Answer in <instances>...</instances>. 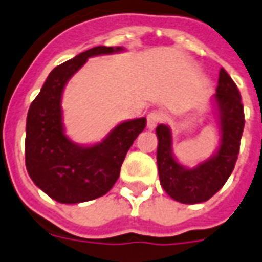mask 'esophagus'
Here are the masks:
<instances>
[{"label":"esophagus","mask_w":262,"mask_h":262,"mask_svg":"<svg viewBox=\"0 0 262 262\" xmlns=\"http://www.w3.org/2000/svg\"><path fill=\"white\" fill-rule=\"evenodd\" d=\"M163 120V113L160 111H153L147 115V128L154 129L157 127L160 121Z\"/></svg>","instance_id":"34e87169"}]
</instances>
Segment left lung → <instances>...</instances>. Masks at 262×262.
Here are the masks:
<instances>
[{
  "label": "left lung",
  "mask_w": 262,
  "mask_h": 262,
  "mask_svg": "<svg viewBox=\"0 0 262 262\" xmlns=\"http://www.w3.org/2000/svg\"><path fill=\"white\" fill-rule=\"evenodd\" d=\"M213 99L220 116L222 145L212 159L195 168H184L172 156V135L168 125L160 124L156 128L160 182L168 195L182 204H200L212 198L226 184L238 160L245 113L238 87L224 68L219 74Z\"/></svg>",
  "instance_id": "1"
}]
</instances>
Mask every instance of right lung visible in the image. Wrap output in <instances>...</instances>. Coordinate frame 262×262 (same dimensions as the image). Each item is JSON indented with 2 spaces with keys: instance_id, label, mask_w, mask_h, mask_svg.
I'll use <instances>...</instances> for the list:
<instances>
[{
  "instance_id": "right-lung-1",
  "label": "right lung",
  "mask_w": 262,
  "mask_h": 262,
  "mask_svg": "<svg viewBox=\"0 0 262 262\" xmlns=\"http://www.w3.org/2000/svg\"><path fill=\"white\" fill-rule=\"evenodd\" d=\"M121 50L123 48L97 46L56 67L28 109V175L42 191L57 202L79 204L105 195L119 179L127 151L145 129V117L124 121L101 143L87 147L76 145L64 134L61 97L66 83L89 57Z\"/></svg>"
}]
</instances>
